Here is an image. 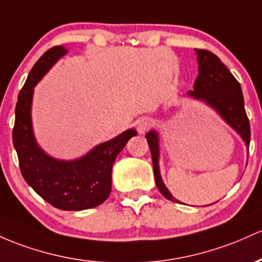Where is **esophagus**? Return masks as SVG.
I'll return each instance as SVG.
<instances>
[{
	"label": "esophagus",
	"mask_w": 262,
	"mask_h": 262,
	"mask_svg": "<svg viewBox=\"0 0 262 262\" xmlns=\"http://www.w3.org/2000/svg\"><path fill=\"white\" fill-rule=\"evenodd\" d=\"M154 125V120L150 118H142V119L138 122L137 129L139 132V134H145V132H148L151 126Z\"/></svg>",
	"instance_id": "esophagus-1"
}]
</instances>
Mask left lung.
I'll list each match as a JSON object with an SVG mask.
<instances>
[{
	"mask_svg": "<svg viewBox=\"0 0 262 262\" xmlns=\"http://www.w3.org/2000/svg\"><path fill=\"white\" fill-rule=\"evenodd\" d=\"M198 64H199V76L194 83V91H189L186 96L214 109L224 122L234 129L245 143L249 153L250 145V123L245 112L243 91L240 83L231 74L226 66L220 61L219 57L205 50H195ZM150 148L155 184L165 199L180 203L175 199L166 188L162 179L159 168V134L151 129L145 136Z\"/></svg>",
	"mask_w": 262,
	"mask_h": 262,
	"instance_id": "left-lung-1",
	"label": "left lung"
}]
</instances>
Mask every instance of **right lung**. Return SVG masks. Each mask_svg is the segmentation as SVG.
I'll list each match as a JSON object with an SVG mask.
<instances>
[{"label":"right lung","mask_w":262,"mask_h":262,"mask_svg":"<svg viewBox=\"0 0 262 262\" xmlns=\"http://www.w3.org/2000/svg\"><path fill=\"white\" fill-rule=\"evenodd\" d=\"M67 53L63 46H57L33 66L18 94L12 140L26 183L54 208L79 211L96 208L108 199L114 160L128 140L138 133L134 128L126 129L73 160L57 159L38 145L32 125L34 87Z\"/></svg>","instance_id":"1"}]
</instances>
